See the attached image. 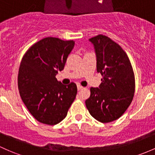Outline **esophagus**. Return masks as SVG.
<instances>
[{
  "mask_svg": "<svg viewBox=\"0 0 155 155\" xmlns=\"http://www.w3.org/2000/svg\"><path fill=\"white\" fill-rule=\"evenodd\" d=\"M83 86H81V85H78V90H81V89H83Z\"/></svg>",
  "mask_w": 155,
  "mask_h": 155,
  "instance_id": "obj_1",
  "label": "esophagus"
}]
</instances>
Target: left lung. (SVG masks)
I'll return each mask as SVG.
<instances>
[{"label":"left lung","mask_w":155,"mask_h":155,"mask_svg":"<svg viewBox=\"0 0 155 155\" xmlns=\"http://www.w3.org/2000/svg\"><path fill=\"white\" fill-rule=\"evenodd\" d=\"M89 41L94 45L97 71L103 78L99 88L90 89L86 106L94 119L109 123L120 117L131 104L135 79L128 55L119 44L103 35Z\"/></svg>","instance_id":"obj_1"}]
</instances>
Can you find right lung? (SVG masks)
Instances as JSON below:
<instances>
[{
    "label": "right lung",
    "instance_id": "add662e5",
    "mask_svg": "<svg viewBox=\"0 0 155 155\" xmlns=\"http://www.w3.org/2000/svg\"><path fill=\"white\" fill-rule=\"evenodd\" d=\"M74 46L73 41L45 38L32 45L22 58L18 77L20 95L40 123L59 124L75 99L76 84L66 86L55 78L58 71L64 69Z\"/></svg>",
    "mask_w": 155,
    "mask_h": 155
}]
</instances>
